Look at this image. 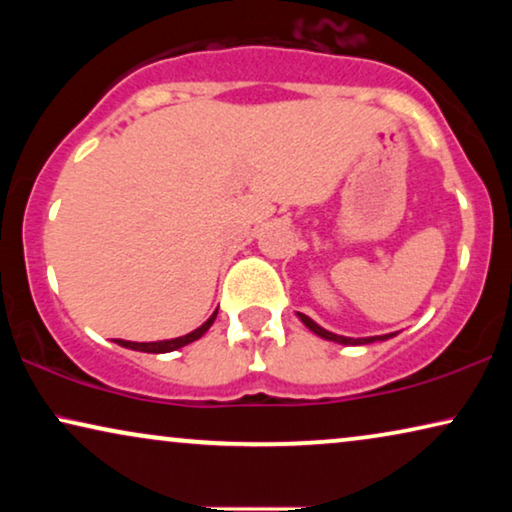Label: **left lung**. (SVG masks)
<instances>
[{
  "label": "left lung",
  "mask_w": 512,
  "mask_h": 512,
  "mask_svg": "<svg viewBox=\"0 0 512 512\" xmlns=\"http://www.w3.org/2000/svg\"><path fill=\"white\" fill-rule=\"evenodd\" d=\"M298 314V319L303 321V324L310 328L312 333H317L319 338H324V340H331V342H338V345H370V342H380V340H389V338H394V333H387V335H370V338H345V335H338V333H331V331H326V328H321L317 321H312L310 317H307V314H303V312H296Z\"/></svg>",
  "instance_id": "1"
}]
</instances>
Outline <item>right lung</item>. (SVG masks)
Masks as SVG:
<instances>
[{
  "mask_svg": "<svg viewBox=\"0 0 512 512\" xmlns=\"http://www.w3.org/2000/svg\"><path fill=\"white\" fill-rule=\"evenodd\" d=\"M216 314H219V310L212 312V317H209L205 324L195 328V331L181 335V338H172V340H158V342H130V340H116L118 345L125 347V349H135V352H146V354H167V352H174V349L179 347H186L191 345V342H195L198 338H202L209 331V326L214 324Z\"/></svg>",
  "mask_w": 512,
  "mask_h": 512,
  "instance_id": "add662e5",
  "label": "right lung"
}]
</instances>
